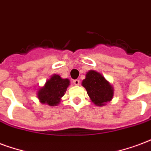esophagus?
I'll list each match as a JSON object with an SVG mask.
<instances>
[{"mask_svg": "<svg viewBox=\"0 0 151 151\" xmlns=\"http://www.w3.org/2000/svg\"><path fill=\"white\" fill-rule=\"evenodd\" d=\"M73 84L75 85V86H78L79 83H80V81H79L78 79H76V80H73Z\"/></svg>", "mask_w": 151, "mask_h": 151, "instance_id": "esophagus-1", "label": "esophagus"}]
</instances>
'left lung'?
<instances>
[{
	"mask_svg": "<svg viewBox=\"0 0 151 151\" xmlns=\"http://www.w3.org/2000/svg\"><path fill=\"white\" fill-rule=\"evenodd\" d=\"M81 86L86 90L90 100L98 106H103L113 99L114 90L112 85L101 73L95 70H90Z\"/></svg>",
	"mask_w": 151,
	"mask_h": 151,
	"instance_id": "obj_1",
	"label": "left lung"
}]
</instances>
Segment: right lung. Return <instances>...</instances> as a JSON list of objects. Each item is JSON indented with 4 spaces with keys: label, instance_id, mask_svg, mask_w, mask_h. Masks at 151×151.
I'll return each instance as SVG.
<instances>
[{
    "label": "right lung",
    "instance_id": "right-lung-1",
    "mask_svg": "<svg viewBox=\"0 0 151 151\" xmlns=\"http://www.w3.org/2000/svg\"><path fill=\"white\" fill-rule=\"evenodd\" d=\"M70 85L69 79L61 78L58 74H53L44 86L37 90V97L41 103L56 106L60 104L61 98L65 95Z\"/></svg>",
    "mask_w": 151,
    "mask_h": 151
}]
</instances>
